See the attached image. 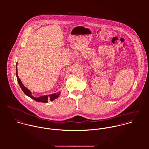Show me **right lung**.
Returning <instances> with one entry per match:
<instances>
[{"instance_id":"right-lung-1","label":"right lung","mask_w":149,"mask_h":149,"mask_svg":"<svg viewBox=\"0 0 149 149\" xmlns=\"http://www.w3.org/2000/svg\"><path fill=\"white\" fill-rule=\"evenodd\" d=\"M16 76H17L18 83L19 86H20V87L21 88L23 92L24 93V94L26 95L27 96H28L29 97H31V99H33V100H34L36 102H42V103H47L48 99H50L51 101H53L54 99H57L59 96V95H60V92H57V93L51 94V95H49L41 96H40L39 97H33L31 95V92L28 89H27L24 85H23V84L22 83L20 79L18 77V72H17V68H16Z\"/></svg>"}]
</instances>
